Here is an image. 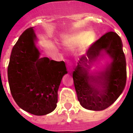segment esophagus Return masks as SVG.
I'll return each instance as SVG.
<instances>
[{
  "mask_svg": "<svg viewBox=\"0 0 133 133\" xmlns=\"http://www.w3.org/2000/svg\"><path fill=\"white\" fill-rule=\"evenodd\" d=\"M67 67H68V71H73V66L71 63L67 62Z\"/></svg>",
  "mask_w": 133,
  "mask_h": 133,
  "instance_id": "esophagus-1",
  "label": "esophagus"
}]
</instances>
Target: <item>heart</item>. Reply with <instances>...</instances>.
<instances>
[{
  "instance_id": "heart-1",
  "label": "heart",
  "mask_w": 133,
  "mask_h": 133,
  "mask_svg": "<svg viewBox=\"0 0 133 133\" xmlns=\"http://www.w3.org/2000/svg\"><path fill=\"white\" fill-rule=\"evenodd\" d=\"M95 40V35L89 31H79L71 35L64 41V44L69 49H74L84 43L89 45Z\"/></svg>"
}]
</instances>
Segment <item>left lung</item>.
I'll return each instance as SVG.
<instances>
[{"label":"left lung","instance_id":"1","mask_svg":"<svg viewBox=\"0 0 133 133\" xmlns=\"http://www.w3.org/2000/svg\"><path fill=\"white\" fill-rule=\"evenodd\" d=\"M120 37L113 31L105 34L82 56L73 73L80 104L88 110H103L117 100L126 82V62ZM111 59L101 72L90 71L91 64L103 56Z\"/></svg>","mask_w":133,"mask_h":133}]
</instances>
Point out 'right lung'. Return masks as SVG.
<instances>
[{"label": "right lung", "mask_w": 133, "mask_h": 133, "mask_svg": "<svg viewBox=\"0 0 133 133\" xmlns=\"http://www.w3.org/2000/svg\"><path fill=\"white\" fill-rule=\"evenodd\" d=\"M34 27L21 34L12 50L7 69L13 98L20 108L35 115H44L57 107L58 91L67 73L64 62L40 57Z\"/></svg>", "instance_id": "add662e5"}]
</instances>
